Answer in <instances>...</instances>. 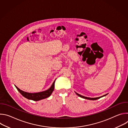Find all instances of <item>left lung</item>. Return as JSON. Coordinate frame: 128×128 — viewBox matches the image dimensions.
I'll list each match as a JSON object with an SVG mask.
<instances>
[{"instance_id":"obj_1","label":"left lung","mask_w":128,"mask_h":128,"mask_svg":"<svg viewBox=\"0 0 128 128\" xmlns=\"http://www.w3.org/2000/svg\"><path fill=\"white\" fill-rule=\"evenodd\" d=\"M76 94L79 97H81V98H84V99H86L91 100H95L98 99H99V98H101V97H104V96H106V95H107V94H105V95H103V96H101V97H97V98H89V97H84V96H82V95H80L78 94V93H76Z\"/></svg>"}]
</instances>
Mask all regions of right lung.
<instances>
[{"label":"right lung","mask_w":128,"mask_h":128,"mask_svg":"<svg viewBox=\"0 0 128 128\" xmlns=\"http://www.w3.org/2000/svg\"><path fill=\"white\" fill-rule=\"evenodd\" d=\"M55 80H54L52 85L48 89L46 90L43 91V92H38V93H30L25 92L24 91L19 89L16 86H15L18 90L20 93V94L25 98L29 100H32L33 101H39V100L46 98L51 95L52 92H53V90H54V82H55Z\"/></svg>","instance_id":"1"}]
</instances>
